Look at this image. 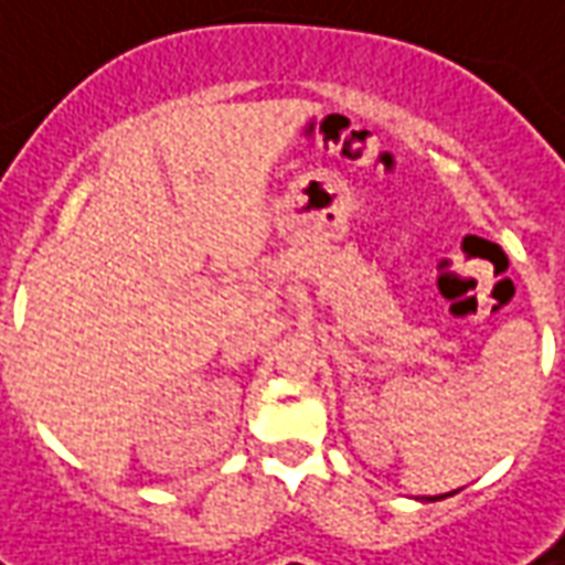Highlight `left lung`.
I'll use <instances>...</instances> for the list:
<instances>
[{"mask_svg":"<svg viewBox=\"0 0 565 565\" xmlns=\"http://www.w3.org/2000/svg\"><path fill=\"white\" fill-rule=\"evenodd\" d=\"M447 495H449V492H447ZM437 499H444V495H434V499H431V502H437Z\"/></svg>","mask_w":565,"mask_h":565,"instance_id":"1","label":"left lung"}]
</instances>
